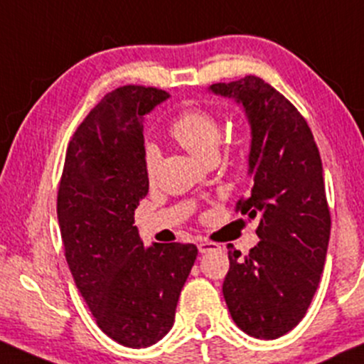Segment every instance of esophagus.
<instances>
[{
  "mask_svg": "<svg viewBox=\"0 0 364 364\" xmlns=\"http://www.w3.org/2000/svg\"><path fill=\"white\" fill-rule=\"evenodd\" d=\"M219 245L214 242H200L198 243V250H200V254H207L210 252V250H218Z\"/></svg>",
  "mask_w": 364,
  "mask_h": 364,
  "instance_id": "obj_1",
  "label": "esophagus"
}]
</instances>
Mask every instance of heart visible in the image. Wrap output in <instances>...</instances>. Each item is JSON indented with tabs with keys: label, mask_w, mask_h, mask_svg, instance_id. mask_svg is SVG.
I'll use <instances>...</instances> for the list:
<instances>
[{
	"label": "heart",
	"mask_w": 364,
	"mask_h": 364,
	"mask_svg": "<svg viewBox=\"0 0 364 364\" xmlns=\"http://www.w3.org/2000/svg\"><path fill=\"white\" fill-rule=\"evenodd\" d=\"M169 134L195 157H214L221 141L223 127L213 110L202 107H190L179 112L169 124ZM157 169V150L146 145L143 150V171L146 179H154Z\"/></svg>",
	"instance_id": "1"
}]
</instances>
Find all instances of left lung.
<instances>
[{
    "label": "left lung",
    "mask_w": 364,
    "mask_h": 364,
    "mask_svg": "<svg viewBox=\"0 0 364 364\" xmlns=\"http://www.w3.org/2000/svg\"><path fill=\"white\" fill-rule=\"evenodd\" d=\"M210 90L242 103L252 127V186L235 210L259 219L261 238L245 257L228 247L223 295L238 328L273 341L304 318L325 266L331 219L321 157L301 112L261 77Z\"/></svg>",
    "instance_id": "left-lung-1"
}]
</instances>
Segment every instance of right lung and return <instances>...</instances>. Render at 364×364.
<instances>
[{
    "instance_id": "right-lung-1",
    "label": "right lung",
    "mask_w": 364,
    "mask_h": 364,
    "mask_svg": "<svg viewBox=\"0 0 364 364\" xmlns=\"http://www.w3.org/2000/svg\"><path fill=\"white\" fill-rule=\"evenodd\" d=\"M169 98L127 85L105 95L79 124L65 154L57 215L75 287L100 330L126 347H149L174 323L197 259L193 243L145 249L134 209L149 193L143 115Z\"/></svg>"
}]
</instances>
